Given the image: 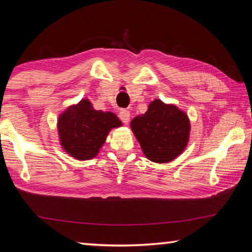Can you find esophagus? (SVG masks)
I'll list each match as a JSON object with an SVG mask.
<instances>
[{"mask_svg":"<svg viewBox=\"0 0 252 252\" xmlns=\"http://www.w3.org/2000/svg\"><path fill=\"white\" fill-rule=\"evenodd\" d=\"M119 118L121 119V121L123 123H126V125H127L130 121V112L127 110H120V112H119Z\"/></svg>","mask_w":252,"mask_h":252,"instance_id":"1","label":"esophagus"}]
</instances>
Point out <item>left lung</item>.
<instances>
[{
	"label": "left lung",
	"mask_w": 252,
	"mask_h": 252,
	"mask_svg": "<svg viewBox=\"0 0 252 252\" xmlns=\"http://www.w3.org/2000/svg\"><path fill=\"white\" fill-rule=\"evenodd\" d=\"M130 126L144 156L157 163L176 159L189 141L190 121L186 112L159 99L152 101L147 112L135 117Z\"/></svg>",
	"instance_id": "8db88e82"
}]
</instances>
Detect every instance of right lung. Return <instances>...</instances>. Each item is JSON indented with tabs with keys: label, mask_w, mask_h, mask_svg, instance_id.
<instances>
[{
	"label": "right lung",
	"mask_w": 252,
	"mask_h": 252,
	"mask_svg": "<svg viewBox=\"0 0 252 252\" xmlns=\"http://www.w3.org/2000/svg\"><path fill=\"white\" fill-rule=\"evenodd\" d=\"M121 126L116 114L94 110L90 101L82 99L59 116L60 143L76 160H91L97 156L109 132Z\"/></svg>",
	"instance_id": "1"
}]
</instances>
